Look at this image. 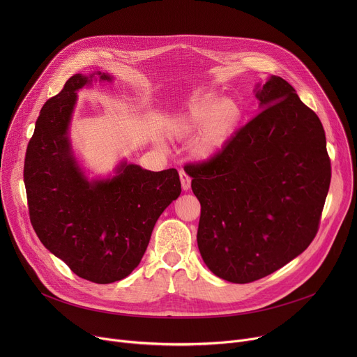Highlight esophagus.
<instances>
[{
    "label": "esophagus",
    "instance_id": "1",
    "mask_svg": "<svg viewBox=\"0 0 357 357\" xmlns=\"http://www.w3.org/2000/svg\"><path fill=\"white\" fill-rule=\"evenodd\" d=\"M179 176H181V183H182V189L183 190H188L190 188V182H192V178L183 171L181 169L179 171Z\"/></svg>",
    "mask_w": 357,
    "mask_h": 357
}]
</instances>
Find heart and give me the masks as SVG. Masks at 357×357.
Returning <instances> with one entry per match:
<instances>
[{
	"label": "heart",
	"mask_w": 357,
	"mask_h": 357,
	"mask_svg": "<svg viewBox=\"0 0 357 357\" xmlns=\"http://www.w3.org/2000/svg\"><path fill=\"white\" fill-rule=\"evenodd\" d=\"M240 112L230 98L206 94L189 105L175 123V134L186 137L199 132L193 141V151L199 157H209L231 135Z\"/></svg>",
	"instance_id": "b5f03b06"
}]
</instances>
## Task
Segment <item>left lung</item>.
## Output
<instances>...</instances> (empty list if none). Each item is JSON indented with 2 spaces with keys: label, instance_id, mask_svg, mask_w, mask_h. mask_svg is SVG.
Segmentation results:
<instances>
[{
  "label": "left lung",
  "instance_id": "1",
  "mask_svg": "<svg viewBox=\"0 0 357 357\" xmlns=\"http://www.w3.org/2000/svg\"><path fill=\"white\" fill-rule=\"evenodd\" d=\"M261 110L205 161L189 162L200 202L197 245L209 270L230 282L264 278L315 238L331 185L319 117L271 75Z\"/></svg>",
  "mask_w": 357,
  "mask_h": 357
}]
</instances>
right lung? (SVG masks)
Segmentation results:
<instances>
[{
	"mask_svg": "<svg viewBox=\"0 0 357 357\" xmlns=\"http://www.w3.org/2000/svg\"><path fill=\"white\" fill-rule=\"evenodd\" d=\"M93 76L73 75L43 105L28 142L24 182L42 244L80 278L110 284L139 264L158 218L181 195V179L175 168L151 172L126 162L107 181L83 176L70 154L68 127L76 90Z\"/></svg>",
	"mask_w": 357,
	"mask_h": 357,
	"instance_id": "1",
	"label": "right lung"
}]
</instances>
